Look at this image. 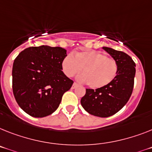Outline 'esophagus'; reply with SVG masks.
Instances as JSON below:
<instances>
[{
  "instance_id": "34e87169",
  "label": "esophagus",
  "mask_w": 152,
  "mask_h": 152,
  "mask_svg": "<svg viewBox=\"0 0 152 152\" xmlns=\"http://www.w3.org/2000/svg\"><path fill=\"white\" fill-rule=\"evenodd\" d=\"M78 86V84L76 83H74L73 84H72V89H75V88L76 87V86Z\"/></svg>"
}]
</instances>
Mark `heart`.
Listing matches in <instances>:
<instances>
[{
  "mask_svg": "<svg viewBox=\"0 0 152 152\" xmlns=\"http://www.w3.org/2000/svg\"><path fill=\"white\" fill-rule=\"evenodd\" d=\"M62 71L68 77H72L83 70V75L78 77L81 82H86L93 89L107 86L116 77L118 65L114 59L108 58L99 51L90 50L68 55L62 63Z\"/></svg>",
  "mask_w": 152,
  "mask_h": 152,
  "instance_id": "heart-1",
  "label": "heart"
}]
</instances>
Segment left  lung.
Masks as SVG:
<instances>
[{
    "instance_id": "8db88e82",
    "label": "left lung",
    "mask_w": 152,
    "mask_h": 152,
    "mask_svg": "<svg viewBox=\"0 0 152 152\" xmlns=\"http://www.w3.org/2000/svg\"><path fill=\"white\" fill-rule=\"evenodd\" d=\"M103 48L117 62V76L104 87L95 90L86 89L80 102L84 110L92 115L108 117L117 113L129 100L133 92L136 65L125 52L108 47Z\"/></svg>"
}]
</instances>
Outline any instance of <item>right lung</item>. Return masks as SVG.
Listing matches in <instances>:
<instances>
[{
  "label": "right lung",
  "mask_w": 152,
  "mask_h": 152,
  "mask_svg": "<svg viewBox=\"0 0 152 152\" xmlns=\"http://www.w3.org/2000/svg\"><path fill=\"white\" fill-rule=\"evenodd\" d=\"M66 50L61 47H29L15 58L12 90L18 104L34 117L56 111L73 81L62 71Z\"/></svg>",
  "instance_id": "1"
}]
</instances>
